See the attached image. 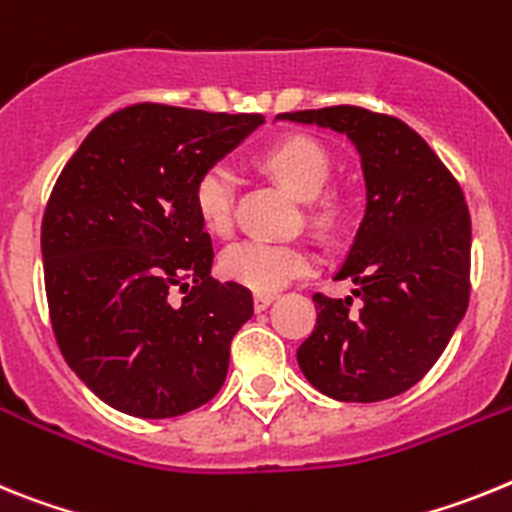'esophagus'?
I'll use <instances>...</instances> for the list:
<instances>
[{"instance_id":"1","label":"esophagus","mask_w":512,"mask_h":512,"mask_svg":"<svg viewBox=\"0 0 512 512\" xmlns=\"http://www.w3.org/2000/svg\"><path fill=\"white\" fill-rule=\"evenodd\" d=\"M273 301H275L273 293H255V309L257 311H265L270 304H273Z\"/></svg>"}]
</instances>
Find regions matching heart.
Instances as JSON below:
<instances>
[{
  "label": "heart",
  "mask_w": 512,
  "mask_h": 512,
  "mask_svg": "<svg viewBox=\"0 0 512 512\" xmlns=\"http://www.w3.org/2000/svg\"><path fill=\"white\" fill-rule=\"evenodd\" d=\"M262 162L299 201H314L317 195H322L332 175L330 154L306 136H288L278 141L270 146ZM234 188H237V177L229 164H211L195 182V211L211 234L224 237L231 231ZM319 219L330 221L332 208H324ZM314 265H317L314 252L301 244L265 242V239H244L226 247L221 255V273L229 281L257 293L278 291L301 275H309Z\"/></svg>",
  "instance_id": "1"
}]
</instances>
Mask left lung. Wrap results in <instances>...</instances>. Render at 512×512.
I'll return each mask as SVG.
<instances>
[{
  "label": "left lung",
  "mask_w": 512,
  "mask_h": 512,
  "mask_svg": "<svg viewBox=\"0 0 512 512\" xmlns=\"http://www.w3.org/2000/svg\"><path fill=\"white\" fill-rule=\"evenodd\" d=\"M275 121L348 136L366 185L363 221L335 273L353 281V296H314L317 327L296 353L301 373L337 402L397 397L441 358L469 306L464 193L420 133L391 115L337 105Z\"/></svg>",
  "instance_id": "left-lung-1"
}]
</instances>
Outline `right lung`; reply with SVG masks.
I'll use <instances>...</instances> for the list:
<instances>
[{"label": "right lung", "instance_id": "1", "mask_svg": "<svg viewBox=\"0 0 512 512\" xmlns=\"http://www.w3.org/2000/svg\"><path fill=\"white\" fill-rule=\"evenodd\" d=\"M262 123L141 102L66 162L41 229L48 309L69 368L113 410L177 417L224 384L231 337L255 309L247 288L211 278L193 190Z\"/></svg>", "mask_w": 512, "mask_h": 512}]
</instances>
